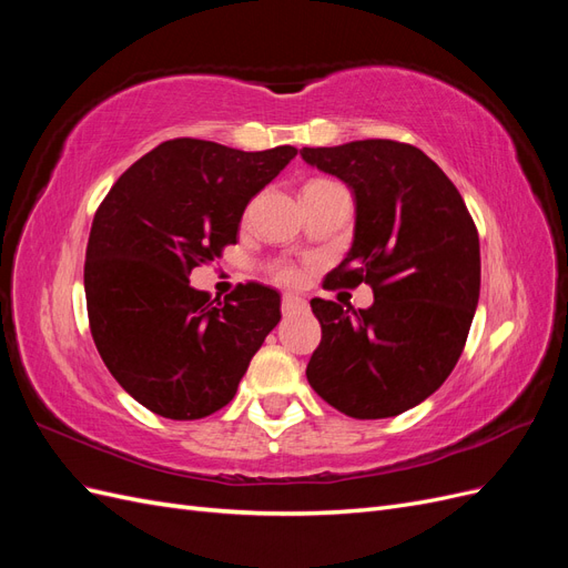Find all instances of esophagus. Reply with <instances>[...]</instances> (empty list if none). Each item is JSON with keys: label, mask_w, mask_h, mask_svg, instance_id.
Wrapping results in <instances>:
<instances>
[{"label": "esophagus", "mask_w": 568, "mask_h": 568, "mask_svg": "<svg viewBox=\"0 0 568 568\" xmlns=\"http://www.w3.org/2000/svg\"><path fill=\"white\" fill-rule=\"evenodd\" d=\"M282 311H284L286 315H288V313H301V311H305V301L298 298V296L286 294V296L282 298Z\"/></svg>", "instance_id": "34e87169"}]
</instances>
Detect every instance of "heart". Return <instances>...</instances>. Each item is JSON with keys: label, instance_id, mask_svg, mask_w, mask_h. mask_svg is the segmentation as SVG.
Returning a JSON list of instances; mask_svg holds the SVG:
<instances>
[{"label": "heart", "instance_id": "heart-1", "mask_svg": "<svg viewBox=\"0 0 568 568\" xmlns=\"http://www.w3.org/2000/svg\"><path fill=\"white\" fill-rule=\"evenodd\" d=\"M322 182H329V180H311V182H307L305 186H313V184H322ZM284 277H286V280H294V272H288V270H286V272H284Z\"/></svg>", "mask_w": 568, "mask_h": 568}]
</instances>
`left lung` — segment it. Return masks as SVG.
<instances>
[{
    "mask_svg": "<svg viewBox=\"0 0 568 568\" xmlns=\"http://www.w3.org/2000/svg\"><path fill=\"white\" fill-rule=\"evenodd\" d=\"M301 156L355 196L353 246L324 288L374 291L351 315L311 301L322 341L307 382L343 415L395 417L440 388L467 343L480 291L476 225L457 186L412 144L359 140Z\"/></svg>",
    "mask_w": 568,
    "mask_h": 568,
    "instance_id": "left-lung-1",
    "label": "left lung"
}]
</instances>
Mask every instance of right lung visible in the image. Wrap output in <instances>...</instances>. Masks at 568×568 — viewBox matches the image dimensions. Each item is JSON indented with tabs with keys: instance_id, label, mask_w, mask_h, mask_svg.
Here are the masks:
<instances>
[{
	"instance_id": "1",
	"label": "right lung",
	"mask_w": 568,
	"mask_h": 568,
	"mask_svg": "<svg viewBox=\"0 0 568 568\" xmlns=\"http://www.w3.org/2000/svg\"><path fill=\"white\" fill-rule=\"evenodd\" d=\"M296 153L182 136L130 165L99 205L84 255L90 329L113 379L146 409L189 422L225 407L282 320L270 286L211 301L189 274L236 244L248 201Z\"/></svg>"
}]
</instances>
